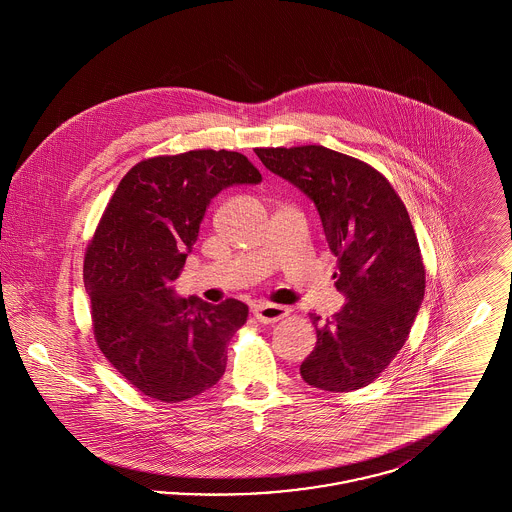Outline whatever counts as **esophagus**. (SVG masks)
Wrapping results in <instances>:
<instances>
[{"label": "esophagus", "mask_w": 512, "mask_h": 512, "mask_svg": "<svg viewBox=\"0 0 512 512\" xmlns=\"http://www.w3.org/2000/svg\"><path fill=\"white\" fill-rule=\"evenodd\" d=\"M288 315H290V309L282 307V305L257 303L253 307V317L257 318L261 324H272V322H278V320H282V318H286Z\"/></svg>", "instance_id": "esophagus-1"}]
</instances>
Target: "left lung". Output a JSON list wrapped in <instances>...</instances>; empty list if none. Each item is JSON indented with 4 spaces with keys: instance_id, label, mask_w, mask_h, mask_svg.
<instances>
[{
    "instance_id": "obj_1",
    "label": "left lung",
    "mask_w": 512,
    "mask_h": 512,
    "mask_svg": "<svg viewBox=\"0 0 512 512\" xmlns=\"http://www.w3.org/2000/svg\"><path fill=\"white\" fill-rule=\"evenodd\" d=\"M268 171L313 199L338 257L340 313L309 315L317 345L301 378L318 390L351 391L374 382L409 338L426 270L407 207L388 178L365 161L324 146L257 147Z\"/></svg>"
}]
</instances>
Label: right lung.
I'll list each match as a JSON object with an SVG mask.
<instances>
[{
  "label": "right lung",
  "instance_id": "obj_1",
  "mask_svg": "<svg viewBox=\"0 0 512 512\" xmlns=\"http://www.w3.org/2000/svg\"><path fill=\"white\" fill-rule=\"evenodd\" d=\"M238 151L194 149L149 157L124 174L84 255L94 338L105 359L147 397L178 403L213 388L226 349L249 315L172 293L199 224L220 190L259 184Z\"/></svg>",
  "mask_w": 512,
  "mask_h": 512
}]
</instances>
